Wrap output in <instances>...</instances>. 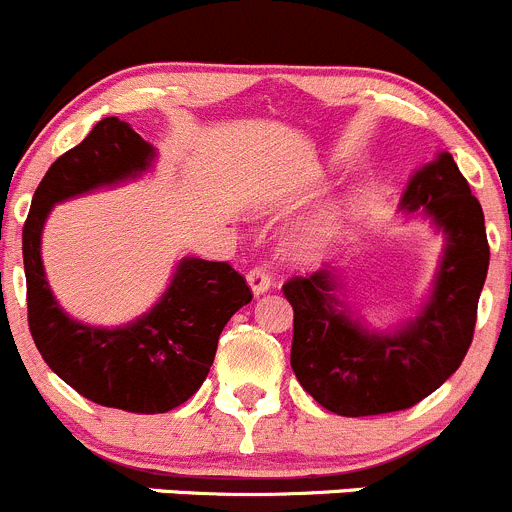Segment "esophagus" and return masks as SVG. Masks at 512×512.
Here are the masks:
<instances>
[{"instance_id": "1", "label": "esophagus", "mask_w": 512, "mask_h": 512, "mask_svg": "<svg viewBox=\"0 0 512 512\" xmlns=\"http://www.w3.org/2000/svg\"><path fill=\"white\" fill-rule=\"evenodd\" d=\"M247 285H250L252 295H255V297L265 295V292L270 290V285H272V280H270V272H267V270H262V267H255V270H250V272H247Z\"/></svg>"}]
</instances>
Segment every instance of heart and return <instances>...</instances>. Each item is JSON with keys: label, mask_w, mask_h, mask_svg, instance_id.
I'll use <instances>...</instances> for the list:
<instances>
[{"label": "heart", "mask_w": 512, "mask_h": 512, "mask_svg": "<svg viewBox=\"0 0 512 512\" xmlns=\"http://www.w3.org/2000/svg\"><path fill=\"white\" fill-rule=\"evenodd\" d=\"M340 222H342V212L337 210V207L317 212V215H312L310 220L297 225L295 230L287 235L285 255L292 257V260H305V257L317 255V252H320L322 247L330 245L332 237L337 235Z\"/></svg>", "instance_id": "heart-1"}]
</instances>
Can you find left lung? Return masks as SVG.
Returning <instances> with one entry per match:
<instances>
[{
  "instance_id": "obj_1",
  "label": "left lung",
  "mask_w": 512,
  "mask_h": 512,
  "mask_svg": "<svg viewBox=\"0 0 512 512\" xmlns=\"http://www.w3.org/2000/svg\"><path fill=\"white\" fill-rule=\"evenodd\" d=\"M400 210L430 220L445 242L415 317L393 330L367 327L345 302L335 267L282 287L295 310L292 370L322 408L345 418L413 408L458 370L473 342L490 247L483 207L450 152L410 177Z\"/></svg>"
}]
</instances>
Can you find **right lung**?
Instances as JSON below:
<instances>
[{"mask_svg": "<svg viewBox=\"0 0 512 512\" xmlns=\"http://www.w3.org/2000/svg\"><path fill=\"white\" fill-rule=\"evenodd\" d=\"M157 150L117 117L99 119L64 152L34 192L22 230L29 332L44 362L92 403L127 413H167L197 393L222 327L252 300L227 262L182 257L160 300L119 327L79 322L62 310L44 275L42 230L54 205L152 170Z\"/></svg>", "mask_w": 512, "mask_h": 512, "instance_id": "add662e5", "label": "right lung"}]
</instances>
